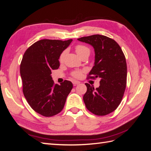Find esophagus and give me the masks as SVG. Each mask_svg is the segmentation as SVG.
Returning a JSON list of instances; mask_svg holds the SVG:
<instances>
[{
  "label": "esophagus",
  "instance_id": "esophagus-1",
  "mask_svg": "<svg viewBox=\"0 0 151 151\" xmlns=\"http://www.w3.org/2000/svg\"><path fill=\"white\" fill-rule=\"evenodd\" d=\"M73 85H77L78 84H80V82L79 81H72Z\"/></svg>",
  "mask_w": 151,
  "mask_h": 151
}]
</instances>
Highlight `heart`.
<instances>
[{
    "mask_svg": "<svg viewBox=\"0 0 151 151\" xmlns=\"http://www.w3.org/2000/svg\"><path fill=\"white\" fill-rule=\"evenodd\" d=\"M75 49L76 54H77L81 58L86 55H88L89 56L91 52L89 48L87 46L84 45H77L75 46ZM65 51H63V52L61 53L59 58V60L60 62H62L63 60L64 57L65 56ZM82 73V71H81V70H74V71L71 73V75L75 78H79L81 76Z\"/></svg>",
    "mask_w": 151,
    "mask_h": 151,
    "instance_id": "b5f03b06",
    "label": "heart"
}]
</instances>
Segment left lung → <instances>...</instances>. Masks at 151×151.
Here are the masks:
<instances>
[{
	"label": "left lung",
	"mask_w": 151,
	"mask_h": 151,
	"mask_svg": "<svg viewBox=\"0 0 151 151\" xmlns=\"http://www.w3.org/2000/svg\"><path fill=\"white\" fill-rule=\"evenodd\" d=\"M90 44L95 53V65L87 78H101L96 89L86 83L87 91L83 99L86 108L99 116L108 115L117 109L123 97L127 86L126 58L119 44L111 38L96 34L78 38Z\"/></svg>",
	"instance_id": "8db88e82"
}]
</instances>
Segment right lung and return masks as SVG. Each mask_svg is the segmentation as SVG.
Wrapping results in <instances>:
<instances>
[{
    "label": "right lung",
    "mask_w": 151,
    "mask_h": 151,
    "mask_svg": "<svg viewBox=\"0 0 151 151\" xmlns=\"http://www.w3.org/2000/svg\"><path fill=\"white\" fill-rule=\"evenodd\" d=\"M56 40H41L25 51L20 65L22 92L30 107L45 117H52L63 110L73 88L71 82L55 84L52 70L58 69L61 53L71 43Z\"/></svg>",
    "instance_id": "right-lung-1"
}]
</instances>
